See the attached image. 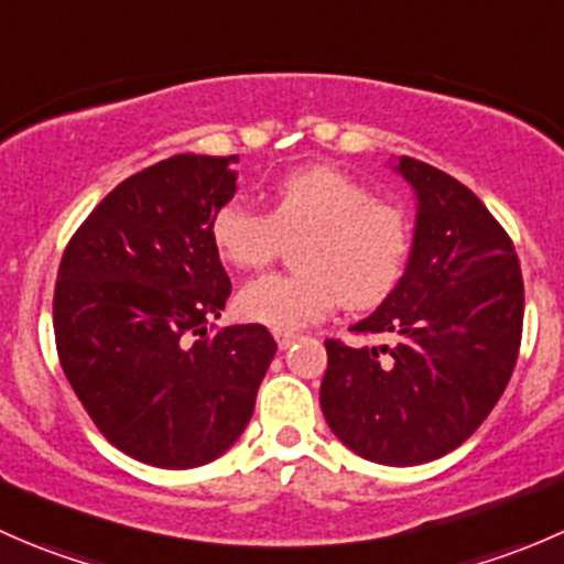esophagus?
<instances>
[{
    "mask_svg": "<svg viewBox=\"0 0 564 564\" xmlns=\"http://www.w3.org/2000/svg\"><path fill=\"white\" fill-rule=\"evenodd\" d=\"M272 335H275V340H278V346H281V349H289V346H292L294 340L300 338L297 333H289V329H272Z\"/></svg>",
    "mask_w": 564,
    "mask_h": 564,
    "instance_id": "34e87169",
    "label": "esophagus"
}]
</instances>
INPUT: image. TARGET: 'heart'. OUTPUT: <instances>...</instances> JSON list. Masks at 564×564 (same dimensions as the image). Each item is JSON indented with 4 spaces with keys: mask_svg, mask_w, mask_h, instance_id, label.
Returning a JSON list of instances; mask_svg holds the SVG:
<instances>
[{
    "mask_svg": "<svg viewBox=\"0 0 564 564\" xmlns=\"http://www.w3.org/2000/svg\"><path fill=\"white\" fill-rule=\"evenodd\" d=\"M294 248L297 272H272L242 286L237 314L275 329L318 322L338 303L377 308L401 283L412 256V220L398 204L338 169L314 166L286 174L272 187L270 213L229 198L209 220L215 253L237 270H261Z\"/></svg>",
    "mask_w": 564,
    "mask_h": 564,
    "instance_id": "heart-1",
    "label": "heart"
}]
</instances>
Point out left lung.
<instances>
[{
  "mask_svg": "<svg viewBox=\"0 0 564 564\" xmlns=\"http://www.w3.org/2000/svg\"><path fill=\"white\" fill-rule=\"evenodd\" d=\"M398 172L417 196L412 256L401 283L351 333L384 346L324 340L322 412L357 456L414 466L464 445L513 377L524 281L513 240L451 174L414 158Z\"/></svg>",
  "mask_w": 564,
  "mask_h": 564,
  "instance_id": "8db88e82",
  "label": "left lung"
}]
</instances>
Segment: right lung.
Instances as JSON below:
<instances>
[{"instance_id":"right-lung-1","label":"right lung","mask_w":564,"mask_h":564,"mask_svg":"<svg viewBox=\"0 0 564 564\" xmlns=\"http://www.w3.org/2000/svg\"><path fill=\"white\" fill-rule=\"evenodd\" d=\"M237 155H174L119 182L62 253L54 338L100 434L130 458L191 469L246 431L275 357L261 324L207 335L231 294L209 220Z\"/></svg>"}]
</instances>
